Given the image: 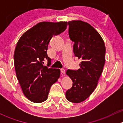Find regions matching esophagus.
Listing matches in <instances>:
<instances>
[{
    "label": "esophagus",
    "instance_id": "esophagus-1",
    "mask_svg": "<svg viewBox=\"0 0 123 123\" xmlns=\"http://www.w3.org/2000/svg\"><path fill=\"white\" fill-rule=\"evenodd\" d=\"M61 73L62 74H65V70L64 69H61Z\"/></svg>",
    "mask_w": 123,
    "mask_h": 123
}]
</instances>
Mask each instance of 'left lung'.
Here are the masks:
<instances>
[{"mask_svg":"<svg viewBox=\"0 0 123 123\" xmlns=\"http://www.w3.org/2000/svg\"><path fill=\"white\" fill-rule=\"evenodd\" d=\"M69 38L75 56L81 60L77 70L66 71L73 86L66 92L68 101L80 103L96 89L105 62V46L99 33L89 23L80 20L68 22Z\"/></svg>","mask_w":123,"mask_h":123,"instance_id":"left-lung-1","label":"left lung"}]
</instances>
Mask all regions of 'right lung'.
<instances>
[{"mask_svg":"<svg viewBox=\"0 0 123 123\" xmlns=\"http://www.w3.org/2000/svg\"><path fill=\"white\" fill-rule=\"evenodd\" d=\"M67 22H40L28 30L17 42L14 65L24 95L34 103L48 99L50 87L60 77V69L44 66L43 61L51 59L47 54L50 40L66 30Z\"/></svg>","mask_w":123,"mask_h":123,"instance_id":"1","label":"right lung"}]
</instances>
